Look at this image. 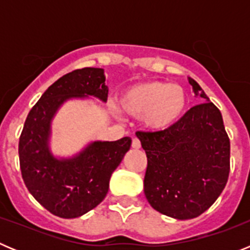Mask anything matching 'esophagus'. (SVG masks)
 Instances as JSON below:
<instances>
[{"instance_id":"obj_1","label":"esophagus","mask_w":250,"mask_h":250,"mask_svg":"<svg viewBox=\"0 0 250 250\" xmlns=\"http://www.w3.org/2000/svg\"><path fill=\"white\" fill-rule=\"evenodd\" d=\"M131 146H132V149H140V146H141V144H140V140H139V139H136V138H134V139H132Z\"/></svg>"}]
</instances>
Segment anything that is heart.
I'll return each mask as SVG.
<instances>
[{"instance_id": "1", "label": "heart", "mask_w": 250, "mask_h": 250, "mask_svg": "<svg viewBox=\"0 0 250 250\" xmlns=\"http://www.w3.org/2000/svg\"><path fill=\"white\" fill-rule=\"evenodd\" d=\"M188 101V92L183 86L165 81L134 83L118 99L121 111L140 118L143 126L154 132L176 125L187 111Z\"/></svg>"}]
</instances>
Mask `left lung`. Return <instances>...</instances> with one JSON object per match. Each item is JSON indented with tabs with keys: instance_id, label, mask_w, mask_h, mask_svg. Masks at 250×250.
<instances>
[{
	"instance_id": "8db88e82",
	"label": "left lung",
	"mask_w": 250,
	"mask_h": 250,
	"mask_svg": "<svg viewBox=\"0 0 250 250\" xmlns=\"http://www.w3.org/2000/svg\"><path fill=\"white\" fill-rule=\"evenodd\" d=\"M202 104L176 125L159 132H136L147 156L144 193L155 210L179 220L204 213L228 182L230 143L219 109L189 79Z\"/></svg>"
}]
</instances>
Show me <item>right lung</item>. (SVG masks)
I'll return each mask as SVG.
<instances>
[{"mask_svg":"<svg viewBox=\"0 0 250 250\" xmlns=\"http://www.w3.org/2000/svg\"><path fill=\"white\" fill-rule=\"evenodd\" d=\"M109 89L104 68L85 67L63 75L43 92L28 112L20 136V167L26 188L54 215L72 219L105 199L109 182L131 146L125 136L116 141H89L72 155H55L52 121L70 100L106 103Z\"/></svg>","mask_w":250,"mask_h":250,"instance_id":"1","label":"right lung"}]
</instances>
